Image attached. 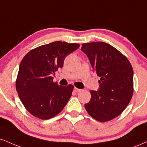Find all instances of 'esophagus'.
Listing matches in <instances>:
<instances>
[{"label": "esophagus", "mask_w": 147, "mask_h": 147, "mask_svg": "<svg viewBox=\"0 0 147 147\" xmlns=\"http://www.w3.org/2000/svg\"><path fill=\"white\" fill-rule=\"evenodd\" d=\"M81 90H82V89H80V88L74 87V91H75L76 93H78V92H80Z\"/></svg>", "instance_id": "1"}]
</instances>
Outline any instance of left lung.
<instances>
[{
    "label": "left lung",
    "mask_w": 147,
    "mask_h": 147,
    "mask_svg": "<svg viewBox=\"0 0 147 147\" xmlns=\"http://www.w3.org/2000/svg\"><path fill=\"white\" fill-rule=\"evenodd\" d=\"M81 50L100 77L99 90H90L91 98L85 109L95 120L109 121L123 112L133 95L131 65L125 56L105 42L83 43Z\"/></svg>",
    "instance_id": "left-lung-1"
}]
</instances>
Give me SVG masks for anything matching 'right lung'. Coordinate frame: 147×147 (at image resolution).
Instances as JSON below:
<instances>
[{"mask_svg":"<svg viewBox=\"0 0 147 147\" xmlns=\"http://www.w3.org/2000/svg\"><path fill=\"white\" fill-rule=\"evenodd\" d=\"M79 47L78 43L54 41L32 49L22 60L16 87L24 106L34 117L51 119L67 104L74 86H59L52 76Z\"/></svg>","mask_w":147,"mask_h":147,"instance_id":"obj_1","label":"right lung"}]
</instances>
